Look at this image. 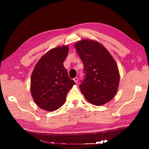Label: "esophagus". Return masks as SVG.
<instances>
[{
    "label": "esophagus",
    "mask_w": 149,
    "mask_h": 149,
    "mask_svg": "<svg viewBox=\"0 0 149 149\" xmlns=\"http://www.w3.org/2000/svg\"><path fill=\"white\" fill-rule=\"evenodd\" d=\"M73 80H74V81L77 84L78 83V77H76V78H74V79H73Z\"/></svg>",
    "instance_id": "obj_1"
}]
</instances>
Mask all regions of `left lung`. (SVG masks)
<instances>
[{
  "mask_svg": "<svg viewBox=\"0 0 149 149\" xmlns=\"http://www.w3.org/2000/svg\"><path fill=\"white\" fill-rule=\"evenodd\" d=\"M74 47L84 65V78L79 89L85 98L96 106L111 101L119 83L118 67L106 48L91 40H83Z\"/></svg>",
  "mask_w": 149,
  "mask_h": 149,
  "instance_id": "1",
  "label": "left lung"
}]
</instances>
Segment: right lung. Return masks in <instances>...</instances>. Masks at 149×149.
Returning a JSON list of instances; mask_svg holds the SVG:
<instances>
[{
  "label": "right lung",
  "instance_id": "add662e5",
  "mask_svg": "<svg viewBox=\"0 0 149 149\" xmlns=\"http://www.w3.org/2000/svg\"><path fill=\"white\" fill-rule=\"evenodd\" d=\"M68 49V46L52 49L34 68L31 76V94L35 102L42 109L53 111L60 108L75 84L63 66Z\"/></svg>",
  "mask_w": 149,
  "mask_h": 149
}]
</instances>
